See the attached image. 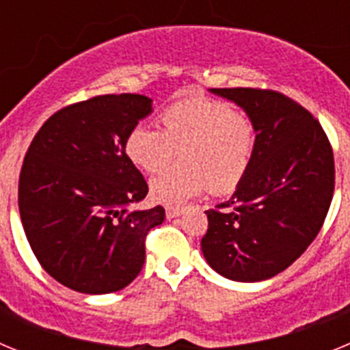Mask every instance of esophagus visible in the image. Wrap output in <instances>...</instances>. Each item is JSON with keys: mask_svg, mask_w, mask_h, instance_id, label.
Instances as JSON below:
<instances>
[{"mask_svg": "<svg viewBox=\"0 0 350 350\" xmlns=\"http://www.w3.org/2000/svg\"><path fill=\"white\" fill-rule=\"evenodd\" d=\"M182 213H184V212H182L180 208H168V210H166V219H170V221H172V219L180 217Z\"/></svg>", "mask_w": 350, "mask_h": 350, "instance_id": "obj_1", "label": "esophagus"}]
</instances>
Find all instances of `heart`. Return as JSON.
<instances>
[{
  "label": "heart",
  "mask_w": 350,
  "mask_h": 350,
  "mask_svg": "<svg viewBox=\"0 0 350 350\" xmlns=\"http://www.w3.org/2000/svg\"><path fill=\"white\" fill-rule=\"evenodd\" d=\"M159 129L137 126L126 138V156L145 173L170 165L178 152L182 165L150 182V196L168 208L205 193H230L252 165L256 128L245 113L213 100H185L159 116Z\"/></svg>",
  "instance_id": "1"
}]
</instances>
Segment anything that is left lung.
I'll use <instances>...</instances> for the list:
<instances>
[{
  "label": "left lung",
  "mask_w": 350,
  "mask_h": 350,
  "mask_svg": "<svg viewBox=\"0 0 350 350\" xmlns=\"http://www.w3.org/2000/svg\"><path fill=\"white\" fill-rule=\"evenodd\" d=\"M256 128L252 165L233 196L208 210L202 252L212 270L259 282L291 267L321 231L335 189L332 145L308 110L275 91L208 89Z\"/></svg>",
  "instance_id": "1"
}]
</instances>
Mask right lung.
Wrapping results in <instances>:
<instances>
[{
	"label": "right lung",
	"instance_id": "1",
	"mask_svg": "<svg viewBox=\"0 0 350 350\" xmlns=\"http://www.w3.org/2000/svg\"><path fill=\"white\" fill-rule=\"evenodd\" d=\"M154 112L144 94H105L63 108L27 148L18 210L45 271L83 295H108L137 279L145 237L165 208H135L148 187L126 156V138Z\"/></svg>",
	"mask_w": 350,
	"mask_h": 350
}]
</instances>
